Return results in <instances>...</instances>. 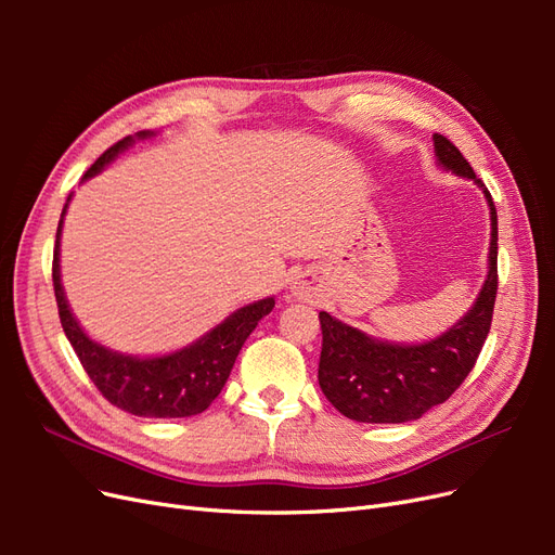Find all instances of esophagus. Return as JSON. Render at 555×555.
<instances>
[{
  "label": "esophagus",
  "instance_id": "esophagus-1",
  "mask_svg": "<svg viewBox=\"0 0 555 555\" xmlns=\"http://www.w3.org/2000/svg\"><path fill=\"white\" fill-rule=\"evenodd\" d=\"M298 292H300V289H298Z\"/></svg>",
  "mask_w": 555,
  "mask_h": 555
}]
</instances>
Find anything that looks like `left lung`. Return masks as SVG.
I'll list each match as a JSON object with an SVG mask.
<instances>
[{"instance_id":"8db88e82","label":"left lung","mask_w":555,"mask_h":555,"mask_svg":"<svg viewBox=\"0 0 555 555\" xmlns=\"http://www.w3.org/2000/svg\"><path fill=\"white\" fill-rule=\"evenodd\" d=\"M435 155L444 169L475 180L491 208L489 278L461 322L440 338L424 345H391L347 326L328 312H319L322 324V357L319 386L331 405L347 418L363 424L414 422L440 405L473 371L491 331L498 294V215L486 184L473 166L442 133H435Z\"/></svg>"}]
</instances>
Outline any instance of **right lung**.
<instances>
[{"instance_id": "right-lung-1", "label": "right lung", "mask_w": 555, "mask_h": 555, "mask_svg": "<svg viewBox=\"0 0 555 555\" xmlns=\"http://www.w3.org/2000/svg\"><path fill=\"white\" fill-rule=\"evenodd\" d=\"M137 137L147 139L150 133L141 131ZM131 143L133 139L127 137L111 145L82 178L96 176L108 162L115 159L117 153H122ZM64 212L66 206L62 210V217ZM60 233L62 220L57 227V241L53 251V287L57 298L60 322L66 338H69L76 351L78 361L86 367V373L90 375L96 389L102 391V396L111 405L120 408L129 414L153 418L192 416L208 410L210 402L224 389L243 343L249 338V333L257 328L261 319L275 308V298H263L257 300V304H249L236 310L229 314L222 324H217L210 333H206L204 338L180 351H173V354L153 359L117 354V351L90 340L86 331L78 326L69 306H66L64 289L60 282Z\"/></svg>"}]
</instances>
